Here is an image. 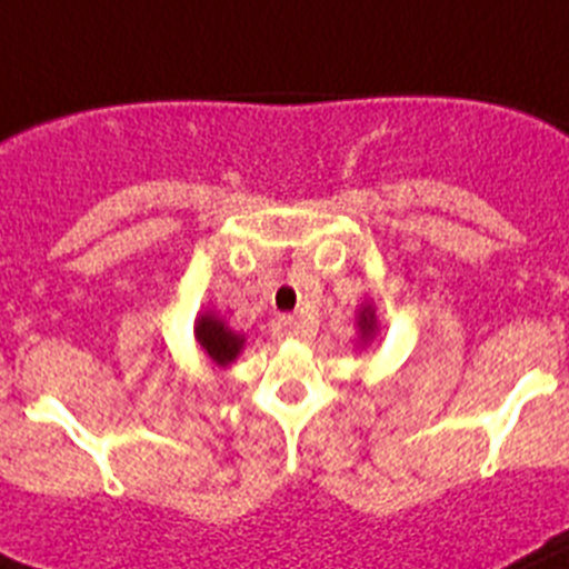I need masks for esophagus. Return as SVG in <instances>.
Here are the masks:
<instances>
[{
	"label": "esophagus",
	"instance_id": "obj_1",
	"mask_svg": "<svg viewBox=\"0 0 569 569\" xmlns=\"http://www.w3.org/2000/svg\"><path fill=\"white\" fill-rule=\"evenodd\" d=\"M280 331H283L286 337H303L306 322L300 320L297 315H286V317H280Z\"/></svg>",
	"mask_w": 569,
	"mask_h": 569
}]
</instances>
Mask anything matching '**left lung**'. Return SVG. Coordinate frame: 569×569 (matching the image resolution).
<instances>
[{"instance_id": "obj_1", "label": "left lung", "mask_w": 569, "mask_h": 569, "mask_svg": "<svg viewBox=\"0 0 569 569\" xmlns=\"http://www.w3.org/2000/svg\"><path fill=\"white\" fill-rule=\"evenodd\" d=\"M360 326H362V335H371V331H373V315H371V309H362V311H360Z\"/></svg>"}]
</instances>
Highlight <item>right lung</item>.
I'll use <instances>...</instances> for the list:
<instances>
[{
    "instance_id": "add662e5",
    "label": "right lung",
    "mask_w": 569,
    "mask_h": 569,
    "mask_svg": "<svg viewBox=\"0 0 569 569\" xmlns=\"http://www.w3.org/2000/svg\"><path fill=\"white\" fill-rule=\"evenodd\" d=\"M196 337H198V342H201L203 351H207V355L212 357L218 366H229V362L238 357L240 346H243V340H240L238 335H232V331H229L221 320H214L212 315H207L198 320Z\"/></svg>"
}]
</instances>
